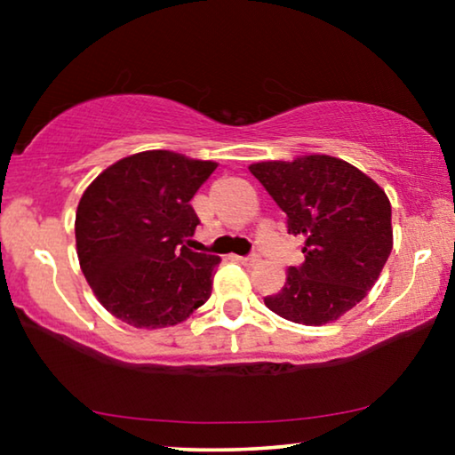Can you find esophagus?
<instances>
[{
    "instance_id": "obj_1",
    "label": "esophagus",
    "mask_w": 455,
    "mask_h": 455,
    "mask_svg": "<svg viewBox=\"0 0 455 455\" xmlns=\"http://www.w3.org/2000/svg\"><path fill=\"white\" fill-rule=\"evenodd\" d=\"M235 260H238V263H242V265H246V267H252V265L260 263L259 254H251V257H235Z\"/></svg>"
}]
</instances>
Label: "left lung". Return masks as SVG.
Wrapping results in <instances>:
<instances>
[{"instance_id":"left-lung-1","label":"left lung","mask_w":455,"mask_h":455,"mask_svg":"<svg viewBox=\"0 0 455 455\" xmlns=\"http://www.w3.org/2000/svg\"><path fill=\"white\" fill-rule=\"evenodd\" d=\"M248 170L288 215V234L304 238V263L290 267L282 291L265 298L267 308L310 327L338 321L369 294L394 248L387 195L329 155L260 161Z\"/></svg>"}]
</instances>
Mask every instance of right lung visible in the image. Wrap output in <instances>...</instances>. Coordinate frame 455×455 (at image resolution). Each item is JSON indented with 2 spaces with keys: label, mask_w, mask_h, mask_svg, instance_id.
Returning <instances> with one entry per match:
<instances>
[{
  "label": "right lung",
  "mask_w": 455,
  "mask_h": 455,
  "mask_svg": "<svg viewBox=\"0 0 455 455\" xmlns=\"http://www.w3.org/2000/svg\"><path fill=\"white\" fill-rule=\"evenodd\" d=\"M215 167L182 153L142 151L116 161L84 190L74 221L80 269L116 319L172 327L209 300L221 259L190 251L186 240L198 226L190 198Z\"/></svg>",
  "instance_id": "add662e5"
}]
</instances>
